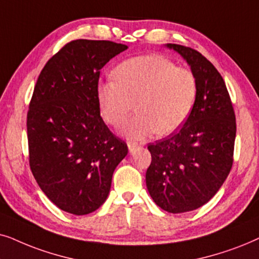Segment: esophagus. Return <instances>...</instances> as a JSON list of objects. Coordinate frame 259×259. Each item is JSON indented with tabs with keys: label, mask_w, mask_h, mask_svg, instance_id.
Segmentation results:
<instances>
[{
	"label": "esophagus",
	"mask_w": 259,
	"mask_h": 259,
	"mask_svg": "<svg viewBox=\"0 0 259 259\" xmlns=\"http://www.w3.org/2000/svg\"><path fill=\"white\" fill-rule=\"evenodd\" d=\"M127 148H129V153L133 154V153H135L137 149H139V144L135 142H129L127 143Z\"/></svg>",
	"instance_id": "34e87169"
}]
</instances>
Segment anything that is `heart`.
<instances>
[{
    "label": "heart",
    "instance_id": "obj_1",
    "mask_svg": "<svg viewBox=\"0 0 259 259\" xmlns=\"http://www.w3.org/2000/svg\"><path fill=\"white\" fill-rule=\"evenodd\" d=\"M112 74L115 80L98 86L99 110L106 123L118 127L135 104L139 113L123 127L129 139L170 135L188 118L198 92L192 71L162 55L148 54L123 61Z\"/></svg>",
    "mask_w": 259,
    "mask_h": 259
}]
</instances>
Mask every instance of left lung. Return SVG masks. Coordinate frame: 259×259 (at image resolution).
<instances>
[{
  "label": "left lung",
  "mask_w": 259,
  "mask_h": 259,
  "mask_svg": "<svg viewBox=\"0 0 259 259\" xmlns=\"http://www.w3.org/2000/svg\"><path fill=\"white\" fill-rule=\"evenodd\" d=\"M194 73L198 92L188 118L179 132L148 144L151 163L148 192L158 207L184 213L208 202L222 187L233 163L236 115L225 81L201 53L167 44Z\"/></svg>",
  "instance_id": "1"
}]
</instances>
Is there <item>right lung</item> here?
<instances>
[{
	"instance_id": "right-lung-1",
	"label": "right lung",
	"mask_w": 259,
	"mask_h": 259,
	"mask_svg": "<svg viewBox=\"0 0 259 259\" xmlns=\"http://www.w3.org/2000/svg\"><path fill=\"white\" fill-rule=\"evenodd\" d=\"M127 46L73 40L54 54L37 78L27 113L29 165L55 206L75 215L104 204L126 143L101 117V70Z\"/></svg>"
}]
</instances>
